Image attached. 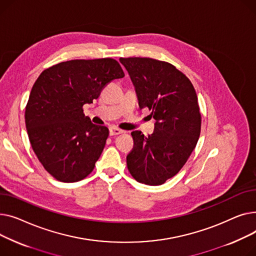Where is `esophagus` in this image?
Returning <instances> with one entry per match:
<instances>
[{"mask_svg": "<svg viewBox=\"0 0 256 256\" xmlns=\"http://www.w3.org/2000/svg\"><path fill=\"white\" fill-rule=\"evenodd\" d=\"M122 133H123V130H121V129L116 128V127L110 128V134L112 135V136H114V135H118V134H122Z\"/></svg>", "mask_w": 256, "mask_h": 256, "instance_id": "34e87169", "label": "esophagus"}]
</instances>
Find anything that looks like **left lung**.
<instances>
[{
  "label": "left lung",
  "mask_w": 256,
  "mask_h": 256,
  "mask_svg": "<svg viewBox=\"0 0 256 256\" xmlns=\"http://www.w3.org/2000/svg\"><path fill=\"white\" fill-rule=\"evenodd\" d=\"M136 91L140 110L148 108L155 131H133L127 168L138 182L162 185L184 166L200 135L202 114L192 82L172 64L151 58H120Z\"/></svg>",
  "instance_id": "8db88e82"
}]
</instances>
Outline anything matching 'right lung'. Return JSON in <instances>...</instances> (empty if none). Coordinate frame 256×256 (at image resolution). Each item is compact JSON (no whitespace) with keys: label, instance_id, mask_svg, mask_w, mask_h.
Returning a JSON list of instances; mask_svg holds the SVG:
<instances>
[{"label":"right lung","instance_id":"add662e5","mask_svg":"<svg viewBox=\"0 0 256 256\" xmlns=\"http://www.w3.org/2000/svg\"><path fill=\"white\" fill-rule=\"evenodd\" d=\"M124 76L110 58L71 60L39 75L26 106V127L38 160L58 181L78 182L93 172L110 131L93 124L82 108Z\"/></svg>","mask_w":256,"mask_h":256}]
</instances>
